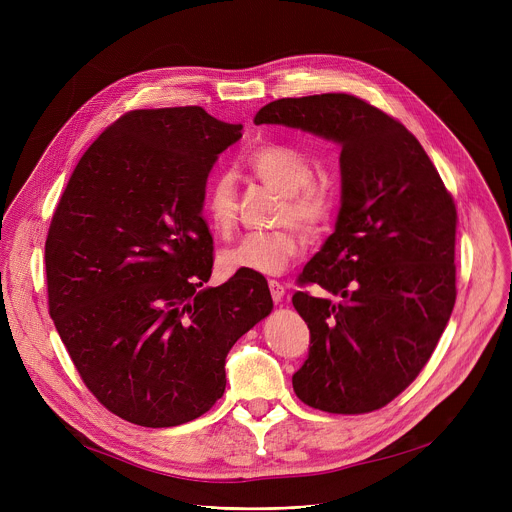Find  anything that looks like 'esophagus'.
<instances>
[{"label": "esophagus", "instance_id": "obj_1", "mask_svg": "<svg viewBox=\"0 0 512 512\" xmlns=\"http://www.w3.org/2000/svg\"><path fill=\"white\" fill-rule=\"evenodd\" d=\"M269 289H271V298H273V302H275V304H279V302L283 300V296H285V287H283V283H279L277 279H269Z\"/></svg>", "mask_w": 512, "mask_h": 512}]
</instances>
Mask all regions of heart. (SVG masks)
Masks as SVG:
<instances>
[{"instance_id": "1", "label": "heart", "mask_w": 512, "mask_h": 512, "mask_svg": "<svg viewBox=\"0 0 512 512\" xmlns=\"http://www.w3.org/2000/svg\"><path fill=\"white\" fill-rule=\"evenodd\" d=\"M255 178L281 194L273 223L283 225L265 233L245 235L223 253V267L231 273L277 275L300 253L302 241L294 224L308 239L320 237L332 223L336 196L330 186L314 182L310 162L283 145H261L247 156ZM202 214L218 237H231L239 218V192L231 172L216 174L204 192Z\"/></svg>"}]
</instances>
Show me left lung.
Wrapping results in <instances>:
<instances>
[{
  "label": "left lung",
  "instance_id": "obj_1",
  "mask_svg": "<svg viewBox=\"0 0 512 512\" xmlns=\"http://www.w3.org/2000/svg\"><path fill=\"white\" fill-rule=\"evenodd\" d=\"M255 123L342 148L336 229L300 275L338 302L310 291L291 298L312 336L294 391L328 413L381 409L421 373L454 310V198L415 135L354 95L277 99Z\"/></svg>",
  "mask_w": 512,
  "mask_h": 512
}]
</instances>
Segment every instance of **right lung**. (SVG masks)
<instances>
[{
    "instance_id": "obj_1",
    "label": "right lung",
    "mask_w": 512,
    "mask_h": 512,
    "mask_svg": "<svg viewBox=\"0 0 512 512\" xmlns=\"http://www.w3.org/2000/svg\"><path fill=\"white\" fill-rule=\"evenodd\" d=\"M243 125L202 107L135 109L72 172L46 239L48 310L97 401L143 427L204 415L233 344L273 310L267 279L212 273L206 178Z\"/></svg>"
}]
</instances>
